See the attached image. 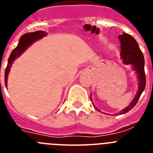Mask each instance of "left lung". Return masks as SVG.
Listing matches in <instances>:
<instances>
[{"label":"left lung","mask_w":153,"mask_h":153,"mask_svg":"<svg viewBox=\"0 0 153 153\" xmlns=\"http://www.w3.org/2000/svg\"><path fill=\"white\" fill-rule=\"evenodd\" d=\"M119 39H120V44H121V45H120V47H121L120 55H121V57L123 60V63L125 64L132 65L133 70H136V73L138 74L139 81H140L139 90H138L136 97L128 107L123 109L122 111L119 113V114L122 115L130 111L131 109L136 106L142 93L143 92V90H145L146 79L145 70H144V63H145L144 56H143V52L140 50L136 40L131 35L126 33H123V34L120 35ZM90 100H91V97H90ZM97 110H99V109H97Z\"/></svg>","instance_id":"8db88e82"}]
</instances>
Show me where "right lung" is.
Here are the masks:
<instances>
[{
	"label": "right lung",
	"mask_w": 153,
	"mask_h": 153,
	"mask_svg": "<svg viewBox=\"0 0 153 153\" xmlns=\"http://www.w3.org/2000/svg\"><path fill=\"white\" fill-rule=\"evenodd\" d=\"M47 33L44 32V31L42 30H38L35 31L33 33H25V34L23 35L20 38L19 40L18 45L16 48L13 50L12 53H10V56H9V59H8L7 65V67L5 69V74H4V82H5V86L7 87V76L8 74H9V71H10V67H11L12 63L16 58L18 57L20 55L24 52L25 50L27 48V47H29L31 44H33V42H35L36 40H39V39L44 37V36H46Z\"/></svg>",
	"instance_id": "right-lung-1"
}]
</instances>
